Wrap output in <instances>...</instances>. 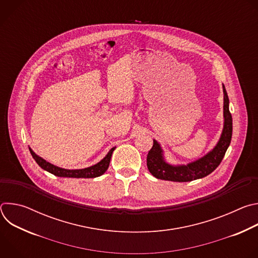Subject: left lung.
I'll use <instances>...</instances> for the list:
<instances>
[{"mask_svg":"<svg viewBox=\"0 0 258 258\" xmlns=\"http://www.w3.org/2000/svg\"><path fill=\"white\" fill-rule=\"evenodd\" d=\"M223 90L225 123L222 136L213 150L192 163L174 166L164 161L160 145L153 140L152 148L147 155V167L153 176L171 181H191L208 175L220 164L231 144L233 133V118L229 109V97L224 85Z\"/></svg>","mask_w":258,"mask_h":258,"instance_id":"1","label":"left lung"}]
</instances>
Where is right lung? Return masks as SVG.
Masks as SVG:
<instances>
[{"label":"right lung","instance_id":"add662e5","mask_svg":"<svg viewBox=\"0 0 258 258\" xmlns=\"http://www.w3.org/2000/svg\"><path fill=\"white\" fill-rule=\"evenodd\" d=\"M115 149V147L110 150L108 152V154L97 164L87 167V168H83V169H64V168H60L58 166H55L53 164H51L50 162L46 161L45 159H43L42 157L36 155L30 148V154L32 155L33 159L35 160V162L38 163L43 169L49 171L50 173L57 175V176H62V177H84V178H91V177H97L102 175L108 168L109 163H110V159H111L112 153Z\"/></svg>","mask_w":258,"mask_h":258}]
</instances>
